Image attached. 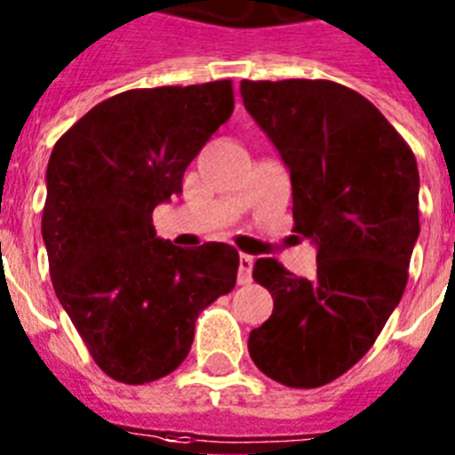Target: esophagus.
Masks as SVG:
<instances>
[{
    "instance_id": "34e87169",
    "label": "esophagus",
    "mask_w": 455,
    "mask_h": 455,
    "mask_svg": "<svg viewBox=\"0 0 455 455\" xmlns=\"http://www.w3.org/2000/svg\"><path fill=\"white\" fill-rule=\"evenodd\" d=\"M251 270H253V256H246V253H242V256H239V272H237L239 284H249Z\"/></svg>"
}]
</instances>
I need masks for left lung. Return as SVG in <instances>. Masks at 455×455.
Instances as JSON below:
<instances>
[{"label": "left lung", "instance_id": "left-lung-1", "mask_svg": "<svg viewBox=\"0 0 455 455\" xmlns=\"http://www.w3.org/2000/svg\"><path fill=\"white\" fill-rule=\"evenodd\" d=\"M239 93L289 169L296 232L317 246L312 279L256 260L275 310L249 333V355L277 383L319 387L364 357L402 300L420 235L416 157L343 84L244 79Z\"/></svg>", "mask_w": 455, "mask_h": 455}]
</instances>
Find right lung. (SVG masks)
I'll return each instance as SVG.
<instances>
[{"label":"right lung","mask_w":455,"mask_h":455,"mask_svg":"<svg viewBox=\"0 0 455 455\" xmlns=\"http://www.w3.org/2000/svg\"><path fill=\"white\" fill-rule=\"evenodd\" d=\"M235 110L232 84L131 89L108 98L51 152L42 237L58 300L91 357L119 383L183 364L195 322L235 289L239 253L157 237L155 206Z\"/></svg>","instance_id":"right-lung-1"}]
</instances>
